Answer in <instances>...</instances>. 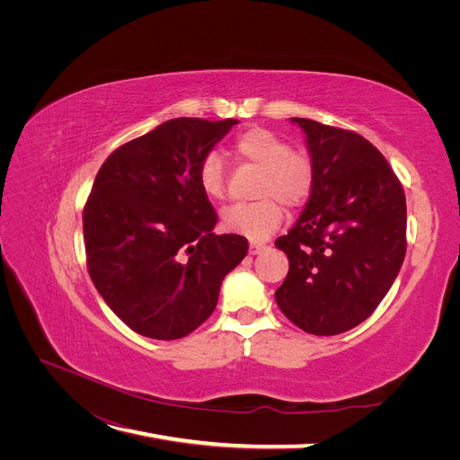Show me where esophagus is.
<instances>
[{
    "mask_svg": "<svg viewBox=\"0 0 460 460\" xmlns=\"http://www.w3.org/2000/svg\"><path fill=\"white\" fill-rule=\"evenodd\" d=\"M264 248H267V246H264L262 243H250V253H252V255L261 253Z\"/></svg>",
    "mask_w": 460,
    "mask_h": 460,
    "instance_id": "34e87169",
    "label": "esophagus"
}]
</instances>
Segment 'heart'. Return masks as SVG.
Returning a JSON list of instances; mask_svg holds the SVG:
<instances>
[{
	"instance_id": "1",
	"label": "heart",
	"mask_w": 460,
	"mask_h": 460,
	"mask_svg": "<svg viewBox=\"0 0 460 460\" xmlns=\"http://www.w3.org/2000/svg\"><path fill=\"white\" fill-rule=\"evenodd\" d=\"M234 155L261 169L255 203L231 205L222 214L229 233L250 240L269 238L283 222V205L302 207L315 186V164L304 151H293L291 143L267 128H253L234 141ZM199 186L210 199L226 196V164L220 155L208 153L198 172Z\"/></svg>"
}]
</instances>
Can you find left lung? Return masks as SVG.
I'll list each match as a JSON object with an SVG mask.
<instances>
[{
  "label": "left lung",
  "instance_id": "obj_1",
  "mask_svg": "<svg viewBox=\"0 0 460 460\" xmlns=\"http://www.w3.org/2000/svg\"><path fill=\"white\" fill-rule=\"evenodd\" d=\"M291 120L305 134L315 186L293 229L276 240L288 257L276 302L304 332L337 335L364 323L394 285L406 253V199L366 137Z\"/></svg>",
  "mask_w": 460,
  "mask_h": 460
}]
</instances>
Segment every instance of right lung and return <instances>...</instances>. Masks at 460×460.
I'll return each instance as SVG.
<instances>
[{"label":"right lung","instance_id":"1","mask_svg":"<svg viewBox=\"0 0 460 460\" xmlns=\"http://www.w3.org/2000/svg\"><path fill=\"white\" fill-rule=\"evenodd\" d=\"M234 119L179 117L113 151L84 208L87 270L130 330L181 340L217 304L224 278L248 253L240 234H214L201 160Z\"/></svg>","mask_w":460,"mask_h":460}]
</instances>
